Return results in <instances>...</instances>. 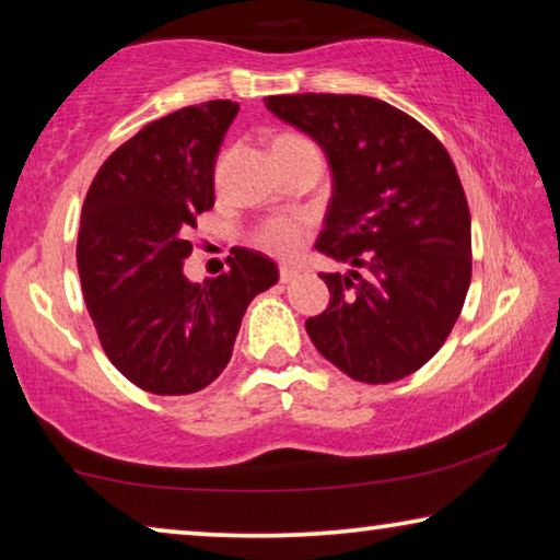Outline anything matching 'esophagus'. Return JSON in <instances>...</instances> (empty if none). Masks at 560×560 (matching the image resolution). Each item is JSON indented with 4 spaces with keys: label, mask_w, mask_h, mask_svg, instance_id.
Listing matches in <instances>:
<instances>
[{
    "label": "esophagus",
    "mask_w": 560,
    "mask_h": 560,
    "mask_svg": "<svg viewBox=\"0 0 560 560\" xmlns=\"http://www.w3.org/2000/svg\"><path fill=\"white\" fill-rule=\"evenodd\" d=\"M299 269L296 267H289V264H283V267L279 269V277H281V281L283 283H289V281H293V279H296L299 277Z\"/></svg>",
    "instance_id": "34e87169"
}]
</instances>
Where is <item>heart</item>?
I'll return each mask as SVG.
<instances>
[{"mask_svg":"<svg viewBox=\"0 0 560 560\" xmlns=\"http://www.w3.org/2000/svg\"><path fill=\"white\" fill-rule=\"evenodd\" d=\"M303 140L299 136H281L277 143H296ZM273 143V145H277ZM308 234V220L303 214H289V217H273L261 226L257 234V242L264 249L277 254V257H293Z\"/></svg>","mask_w":560,"mask_h":560,"instance_id":"1","label":"heart"}]
</instances>
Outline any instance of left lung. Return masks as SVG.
Wrapping results in <instances>:
<instances>
[{"instance_id": "left-lung-1", "label": "left lung", "mask_w": 560, "mask_h": 560, "mask_svg": "<svg viewBox=\"0 0 560 560\" xmlns=\"http://www.w3.org/2000/svg\"><path fill=\"white\" fill-rule=\"evenodd\" d=\"M324 150L330 202L316 249L330 301L306 320L318 353L360 383H393L447 340L471 281V220L457 170L432 132L390 103L299 93L264 98Z\"/></svg>"}]
</instances>
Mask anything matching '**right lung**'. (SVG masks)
I'll list each match as a JSON object with an SVG mask.
<instances>
[{
	"label": "right lung",
	"mask_w": 560,
	"mask_h": 560,
	"mask_svg": "<svg viewBox=\"0 0 560 560\" xmlns=\"http://www.w3.org/2000/svg\"><path fill=\"white\" fill-rule=\"evenodd\" d=\"M240 106L179 108L113 153L91 183L75 246L101 346L132 385L189 395L220 377L252 299L279 281L271 259L232 249L222 277H185V236L214 205V165Z\"/></svg>",
	"instance_id": "right-lung-1"
}]
</instances>
